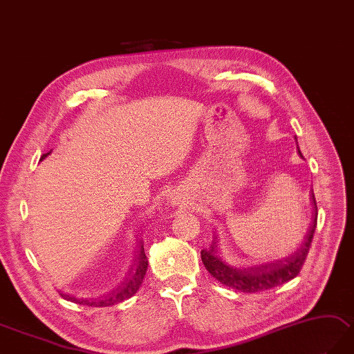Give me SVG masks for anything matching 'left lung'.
<instances>
[{
    "instance_id": "left-lung-1",
    "label": "left lung",
    "mask_w": 354,
    "mask_h": 354,
    "mask_svg": "<svg viewBox=\"0 0 354 354\" xmlns=\"http://www.w3.org/2000/svg\"><path fill=\"white\" fill-rule=\"evenodd\" d=\"M310 197L315 208L314 217H312V223L309 226L305 241L301 243L300 248L294 253L288 254L286 258L267 262V264L252 267H232L226 264V262L217 254L218 249L214 238L209 248L201 252V258L205 268H207L209 271V274L217 279L220 283L241 292L266 291L291 281V279H294L300 273L303 262H305L308 257L312 238H314V232L317 227V202L314 192H312Z\"/></svg>"
}]
</instances>
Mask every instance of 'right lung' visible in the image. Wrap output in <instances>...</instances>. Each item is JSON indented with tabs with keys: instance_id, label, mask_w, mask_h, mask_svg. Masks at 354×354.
<instances>
[{
	"instance_id": "add662e5",
	"label": "right lung",
	"mask_w": 354,
	"mask_h": 354,
	"mask_svg": "<svg viewBox=\"0 0 354 354\" xmlns=\"http://www.w3.org/2000/svg\"><path fill=\"white\" fill-rule=\"evenodd\" d=\"M51 152L45 153L42 160ZM146 270H147V258H146V253H145V248H143V243H140V250L137 254V259L134 262V267L131 268L129 271V276L125 279V282H123L118 290H114L113 292L104 295L102 299H97V300H84V299H75L72 297V295H66L62 294V297L73 301V303H78V305H87V306H95V308H104V306H113V305H118V303L127 300L129 297H133V295L138 291L140 285H142L145 274H146Z\"/></svg>"
}]
</instances>
